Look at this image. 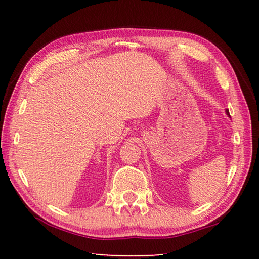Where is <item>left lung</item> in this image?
<instances>
[{
  "label": "left lung",
  "mask_w": 259,
  "mask_h": 259,
  "mask_svg": "<svg viewBox=\"0 0 259 259\" xmlns=\"http://www.w3.org/2000/svg\"><path fill=\"white\" fill-rule=\"evenodd\" d=\"M226 114H227V115H229V116H230V113H229V109H226Z\"/></svg>",
  "instance_id": "left-lung-1"
}]
</instances>
